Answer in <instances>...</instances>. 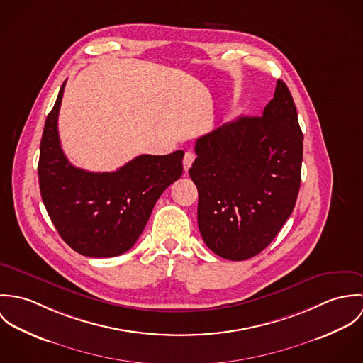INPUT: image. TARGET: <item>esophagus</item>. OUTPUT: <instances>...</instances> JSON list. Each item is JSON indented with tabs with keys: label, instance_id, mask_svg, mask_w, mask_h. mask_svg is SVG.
Returning <instances> with one entry per match:
<instances>
[{
	"label": "esophagus",
	"instance_id": "esophagus-1",
	"mask_svg": "<svg viewBox=\"0 0 363 363\" xmlns=\"http://www.w3.org/2000/svg\"><path fill=\"white\" fill-rule=\"evenodd\" d=\"M194 159H196V155H194L193 152H186V154H184V157H183V167H184L186 172L191 167Z\"/></svg>",
	"mask_w": 363,
	"mask_h": 363
}]
</instances>
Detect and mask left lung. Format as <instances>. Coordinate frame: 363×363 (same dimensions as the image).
Returning a JSON list of instances; mask_svg holds the SVG:
<instances>
[{
	"mask_svg": "<svg viewBox=\"0 0 363 363\" xmlns=\"http://www.w3.org/2000/svg\"><path fill=\"white\" fill-rule=\"evenodd\" d=\"M196 154L189 173L206 245L222 259L257 256L291 216L301 187L303 134L285 82L278 79L261 117L240 116L200 137Z\"/></svg>",
	"mask_w": 363,
	"mask_h": 363,
	"instance_id": "8db88e82",
	"label": "left lung"
}]
</instances>
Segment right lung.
<instances>
[{
	"label": "right lung",
	"instance_id": "1",
	"mask_svg": "<svg viewBox=\"0 0 363 363\" xmlns=\"http://www.w3.org/2000/svg\"><path fill=\"white\" fill-rule=\"evenodd\" d=\"M65 81L40 141L39 186L43 204L62 240L86 257H114L143 233L160 194L183 173V151L140 155L116 172L72 166L60 144L57 120Z\"/></svg>",
	"mask_w": 363,
	"mask_h": 363
}]
</instances>
